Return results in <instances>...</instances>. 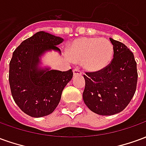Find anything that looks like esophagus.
Masks as SVG:
<instances>
[{
    "label": "esophagus",
    "mask_w": 146,
    "mask_h": 146,
    "mask_svg": "<svg viewBox=\"0 0 146 146\" xmlns=\"http://www.w3.org/2000/svg\"><path fill=\"white\" fill-rule=\"evenodd\" d=\"M82 74V72L79 70L78 69H74L73 70V75L76 76V75H81Z\"/></svg>",
    "instance_id": "esophagus-1"
}]
</instances>
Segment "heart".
<instances>
[{"label":"heart","mask_w":146,"mask_h":146,"mask_svg":"<svg viewBox=\"0 0 146 146\" xmlns=\"http://www.w3.org/2000/svg\"><path fill=\"white\" fill-rule=\"evenodd\" d=\"M113 55V46L107 39L82 37L70 45V56L75 62H82L86 70L96 72L107 66Z\"/></svg>","instance_id":"obj_1"}]
</instances>
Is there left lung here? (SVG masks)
I'll return each mask as SVG.
<instances>
[{
    "instance_id": "obj_1",
    "label": "left lung",
    "mask_w": 146,
    "mask_h": 146,
    "mask_svg": "<svg viewBox=\"0 0 146 146\" xmlns=\"http://www.w3.org/2000/svg\"><path fill=\"white\" fill-rule=\"evenodd\" d=\"M113 58L107 66L84 75L83 99L92 112L110 116L124 110L135 95L138 81L134 54L123 43L110 38Z\"/></svg>"
}]
</instances>
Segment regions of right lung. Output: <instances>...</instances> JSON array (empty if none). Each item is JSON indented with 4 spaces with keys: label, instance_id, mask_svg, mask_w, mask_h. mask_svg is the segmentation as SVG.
Wrapping results in <instances>:
<instances>
[{
    "label": "right lung",
    "instance_id": "add662e5",
    "mask_svg": "<svg viewBox=\"0 0 146 146\" xmlns=\"http://www.w3.org/2000/svg\"><path fill=\"white\" fill-rule=\"evenodd\" d=\"M63 39L37 32L21 43L13 52L9 63V84L15 102L32 117L53 113L61 99L64 88L73 78L68 71L40 67V58L48 51H61L57 45Z\"/></svg>",
    "mask_w": 146,
    "mask_h": 146
}]
</instances>
